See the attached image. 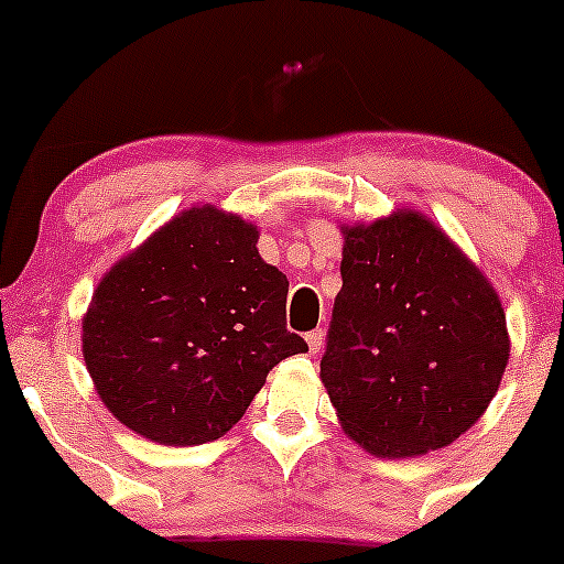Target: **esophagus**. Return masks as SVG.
I'll use <instances>...</instances> for the list:
<instances>
[{"mask_svg": "<svg viewBox=\"0 0 564 564\" xmlns=\"http://www.w3.org/2000/svg\"><path fill=\"white\" fill-rule=\"evenodd\" d=\"M305 340H308V349L316 355V351L322 349V344H324V333H322V329H314V333L305 335Z\"/></svg>", "mask_w": 564, "mask_h": 564, "instance_id": "obj_1", "label": "esophagus"}]
</instances>
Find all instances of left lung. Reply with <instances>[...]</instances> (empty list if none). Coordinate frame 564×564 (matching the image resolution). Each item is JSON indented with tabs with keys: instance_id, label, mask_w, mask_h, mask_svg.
Wrapping results in <instances>:
<instances>
[{
	"instance_id": "1",
	"label": "left lung",
	"mask_w": 564,
	"mask_h": 564,
	"mask_svg": "<svg viewBox=\"0 0 564 564\" xmlns=\"http://www.w3.org/2000/svg\"><path fill=\"white\" fill-rule=\"evenodd\" d=\"M344 259L322 382L340 429L377 458L453 445L510 357L502 300L429 215L340 224Z\"/></svg>"
}]
</instances>
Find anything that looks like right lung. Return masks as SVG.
<instances>
[{
	"label": "right lung",
	"instance_id": "1",
	"mask_svg": "<svg viewBox=\"0 0 564 564\" xmlns=\"http://www.w3.org/2000/svg\"><path fill=\"white\" fill-rule=\"evenodd\" d=\"M256 242L240 215L196 204L100 278L82 351L119 423L169 447L220 440L267 373L308 351L286 329V275Z\"/></svg>",
	"mask_w": 564,
	"mask_h": 564
}]
</instances>
